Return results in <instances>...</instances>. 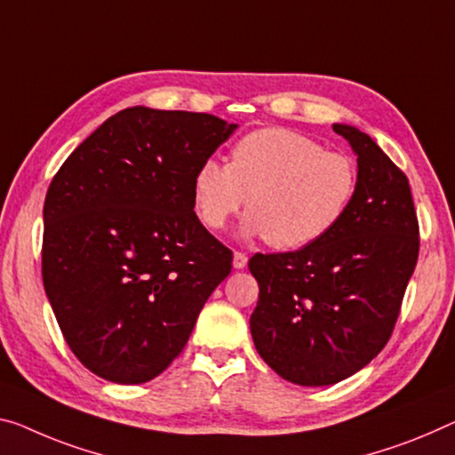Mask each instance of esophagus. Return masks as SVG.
Returning a JSON list of instances; mask_svg holds the SVG:
<instances>
[{
  "instance_id": "34e87169",
  "label": "esophagus",
  "mask_w": 455,
  "mask_h": 455,
  "mask_svg": "<svg viewBox=\"0 0 455 455\" xmlns=\"http://www.w3.org/2000/svg\"><path fill=\"white\" fill-rule=\"evenodd\" d=\"M246 264H248V256L243 254V251H234V268L242 270L246 268Z\"/></svg>"
}]
</instances>
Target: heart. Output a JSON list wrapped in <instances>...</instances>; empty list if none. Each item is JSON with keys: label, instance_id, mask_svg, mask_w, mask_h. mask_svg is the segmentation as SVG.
Here are the masks:
<instances>
[{"label": "heart", "instance_id": "1", "mask_svg": "<svg viewBox=\"0 0 455 455\" xmlns=\"http://www.w3.org/2000/svg\"><path fill=\"white\" fill-rule=\"evenodd\" d=\"M358 191V171L346 155L283 128L237 140L229 164L207 158L193 177V205L209 229H221L248 204L246 237L272 248L300 250L330 235Z\"/></svg>", "mask_w": 455, "mask_h": 455}]
</instances>
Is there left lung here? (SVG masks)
<instances>
[{"label": "left lung", "mask_w": 455, "mask_h": 455, "mask_svg": "<svg viewBox=\"0 0 455 455\" xmlns=\"http://www.w3.org/2000/svg\"><path fill=\"white\" fill-rule=\"evenodd\" d=\"M358 156V191L338 228L313 246L254 254L260 286L250 331L284 380L327 387L358 372L393 333L419 256L409 179L372 138L333 124Z\"/></svg>", "instance_id": "obj_1"}]
</instances>
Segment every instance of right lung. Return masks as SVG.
<instances>
[{"label":"right lung","instance_id":"right-lung-1","mask_svg":"<svg viewBox=\"0 0 455 455\" xmlns=\"http://www.w3.org/2000/svg\"><path fill=\"white\" fill-rule=\"evenodd\" d=\"M235 128L209 114L128 108L52 179L42 281L68 347L93 374L155 379L232 272V251L193 212V177Z\"/></svg>","mask_w":455,"mask_h":455}]
</instances>
